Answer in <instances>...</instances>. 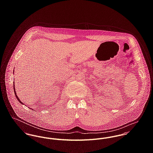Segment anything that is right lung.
Listing matches in <instances>:
<instances>
[{
    "mask_svg": "<svg viewBox=\"0 0 153 153\" xmlns=\"http://www.w3.org/2000/svg\"><path fill=\"white\" fill-rule=\"evenodd\" d=\"M13 84H14V85H13V87H13V89H14V91H15V96H16V97L17 100H18V101H19V102H21V104H23V102H21V101H20L19 98L18 97V96H17V95H16V92H15V84H14V82H13Z\"/></svg>",
    "mask_w": 153,
    "mask_h": 153,
    "instance_id": "right-lung-1",
    "label": "right lung"
}]
</instances>
